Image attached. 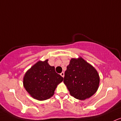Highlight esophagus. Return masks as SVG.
<instances>
[{
	"instance_id": "1",
	"label": "esophagus",
	"mask_w": 121,
	"mask_h": 121,
	"mask_svg": "<svg viewBox=\"0 0 121 121\" xmlns=\"http://www.w3.org/2000/svg\"><path fill=\"white\" fill-rule=\"evenodd\" d=\"M60 75L62 77H63V78H64V72H63L61 73H60Z\"/></svg>"
}]
</instances>
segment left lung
Here are the masks:
<instances>
[{"label":"left lung","instance_id":"8db88e82","mask_svg":"<svg viewBox=\"0 0 121 121\" xmlns=\"http://www.w3.org/2000/svg\"><path fill=\"white\" fill-rule=\"evenodd\" d=\"M64 83L71 96L84 100L97 91L100 78L96 69L80 56L71 59L65 72Z\"/></svg>","mask_w":121,"mask_h":121}]
</instances>
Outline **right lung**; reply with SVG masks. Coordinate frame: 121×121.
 <instances>
[{"mask_svg":"<svg viewBox=\"0 0 121 121\" xmlns=\"http://www.w3.org/2000/svg\"><path fill=\"white\" fill-rule=\"evenodd\" d=\"M63 79L46 59L38 61L27 70L24 75L23 84L31 97L38 100H45L54 95L56 88Z\"/></svg>","mask_w":121,"mask_h":121,"instance_id":"add662e5","label":"right lung"}]
</instances>
